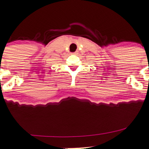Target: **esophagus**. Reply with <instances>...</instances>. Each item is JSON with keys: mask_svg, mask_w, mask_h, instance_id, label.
Instances as JSON below:
<instances>
[{"mask_svg": "<svg viewBox=\"0 0 149 149\" xmlns=\"http://www.w3.org/2000/svg\"><path fill=\"white\" fill-rule=\"evenodd\" d=\"M73 54H78V50L76 51V52H73Z\"/></svg>", "mask_w": 149, "mask_h": 149, "instance_id": "34e87169", "label": "esophagus"}]
</instances>
